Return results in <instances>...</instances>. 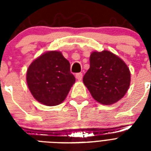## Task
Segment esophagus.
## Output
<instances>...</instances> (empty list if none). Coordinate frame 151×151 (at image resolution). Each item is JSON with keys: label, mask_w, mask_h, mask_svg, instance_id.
I'll return each instance as SVG.
<instances>
[{"label": "esophagus", "mask_w": 151, "mask_h": 151, "mask_svg": "<svg viewBox=\"0 0 151 151\" xmlns=\"http://www.w3.org/2000/svg\"><path fill=\"white\" fill-rule=\"evenodd\" d=\"M75 77L78 81H81L83 75H82V73H76Z\"/></svg>", "instance_id": "1"}]
</instances>
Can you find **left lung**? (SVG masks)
<instances>
[{"label":"left lung","mask_w":151,"mask_h":151,"mask_svg":"<svg viewBox=\"0 0 151 151\" xmlns=\"http://www.w3.org/2000/svg\"><path fill=\"white\" fill-rule=\"evenodd\" d=\"M130 81L129 67L117 55L106 50L91 54L83 82L95 100L103 105L117 103L126 94Z\"/></svg>","instance_id":"left-lung-1"}]
</instances>
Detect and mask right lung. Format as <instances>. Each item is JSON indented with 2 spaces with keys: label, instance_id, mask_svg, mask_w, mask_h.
<instances>
[{
  "label": "right lung",
  "instance_id": "right-lung-1",
  "mask_svg": "<svg viewBox=\"0 0 151 151\" xmlns=\"http://www.w3.org/2000/svg\"><path fill=\"white\" fill-rule=\"evenodd\" d=\"M27 82L33 96L44 105L63 103L75 82L70 65L60 52L50 51L34 59L28 67Z\"/></svg>",
  "mask_w": 151,
  "mask_h": 151
}]
</instances>
